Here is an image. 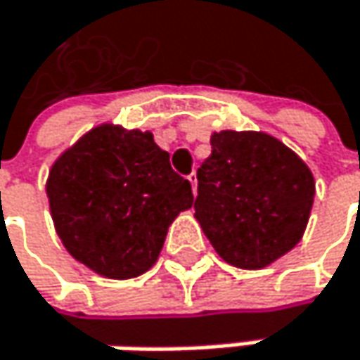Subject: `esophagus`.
I'll use <instances>...</instances> for the list:
<instances>
[{
    "label": "esophagus",
    "mask_w": 360,
    "mask_h": 360,
    "mask_svg": "<svg viewBox=\"0 0 360 360\" xmlns=\"http://www.w3.org/2000/svg\"><path fill=\"white\" fill-rule=\"evenodd\" d=\"M188 180H191V186H193V193L197 195V186H199V180H197V172H191V176H188Z\"/></svg>",
    "instance_id": "1"
}]
</instances>
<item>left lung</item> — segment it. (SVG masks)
<instances>
[{
	"label": "left lung",
	"instance_id": "obj_1",
	"mask_svg": "<svg viewBox=\"0 0 360 360\" xmlns=\"http://www.w3.org/2000/svg\"><path fill=\"white\" fill-rule=\"evenodd\" d=\"M197 180L195 217L226 263L261 269L300 243L315 180L278 139L250 130L213 132Z\"/></svg>",
	"mask_w": 360,
	"mask_h": 360
}]
</instances>
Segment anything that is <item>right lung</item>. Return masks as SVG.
Instances as JSON below:
<instances>
[{"label": "right lung", "mask_w": 360, "mask_h": 360, "mask_svg": "<svg viewBox=\"0 0 360 360\" xmlns=\"http://www.w3.org/2000/svg\"><path fill=\"white\" fill-rule=\"evenodd\" d=\"M47 199L68 252L99 276L128 280L153 267L195 197L151 132L101 124L51 165Z\"/></svg>", "instance_id": "1"}]
</instances>
